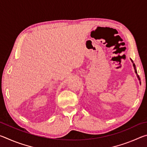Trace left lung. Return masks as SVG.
Segmentation results:
<instances>
[{
	"mask_svg": "<svg viewBox=\"0 0 147 147\" xmlns=\"http://www.w3.org/2000/svg\"><path fill=\"white\" fill-rule=\"evenodd\" d=\"M131 59V62H132L133 63V66H134V69H135V73L137 74V76H138V79L139 80H140V78H139V76H138V73H137V70H136V65H135V64L134 63V61H133V60L131 59Z\"/></svg>",
	"mask_w": 147,
	"mask_h": 147,
	"instance_id": "1",
	"label": "left lung"
}]
</instances>
